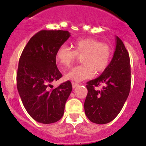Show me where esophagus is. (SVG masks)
I'll list each match as a JSON object with an SVG mask.
<instances>
[{
  "instance_id": "obj_1",
  "label": "esophagus",
  "mask_w": 146,
  "mask_h": 146,
  "mask_svg": "<svg viewBox=\"0 0 146 146\" xmlns=\"http://www.w3.org/2000/svg\"><path fill=\"white\" fill-rule=\"evenodd\" d=\"M78 86H79V83H77V82H72V87H73V89H75L76 87Z\"/></svg>"
}]
</instances>
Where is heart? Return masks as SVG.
<instances>
[{"label":"heart","instance_id":"b5f03b06","mask_svg":"<svg viewBox=\"0 0 146 146\" xmlns=\"http://www.w3.org/2000/svg\"><path fill=\"white\" fill-rule=\"evenodd\" d=\"M73 49L65 44L57 48L56 60L61 69L70 67L77 56L82 57L83 64L76 66L65 75L66 80L81 82L90 79L96 73H101L108 67L111 58V48L108 44L96 38H82L73 43Z\"/></svg>","mask_w":146,"mask_h":146}]
</instances>
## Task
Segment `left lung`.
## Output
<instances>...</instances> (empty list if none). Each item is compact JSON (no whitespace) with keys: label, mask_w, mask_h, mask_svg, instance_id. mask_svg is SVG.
<instances>
[{"label":"left lung","mask_w":146,"mask_h":146,"mask_svg":"<svg viewBox=\"0 0 146 146\" xmlns=\"http://www.w3.org/2000/svg\"><path fill=\"white\" fill-rule=\"evenodd\" d=\"M105 86L101 90L95 87ZM131 85L129 56L120 38L116 36L113 58L101 76L87 82L88 89L84 103L86 115L98 124L111 122L118 115L127 101Z\"/></svg>","instance_id":"left-lung-1"}]
</instances>
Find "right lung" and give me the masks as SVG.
Wrapping results in <instances>:
<instances>
[{
  "instance_id": "obj_1",
  "label": "right lung",
  "mask_w": 146,
  "mask_h": 146,
  "mask_svg": "<svg viewBox=\"0 0 146 146\" xmlns=\"http://www.w3.org/2000/svg\"><path fill=\"white\" fill-rule=\"evenodd\" d=\"M70 36L68 31L42 30L33 35L20 56L17 89L26 111L37 122L48 124L63 117L72 91L70 81L53 88L62 77L56 64V52Z\"/></svg>"
}]
</instances>
